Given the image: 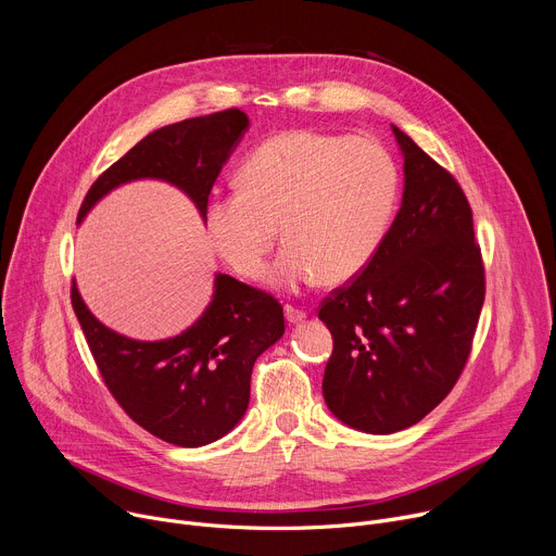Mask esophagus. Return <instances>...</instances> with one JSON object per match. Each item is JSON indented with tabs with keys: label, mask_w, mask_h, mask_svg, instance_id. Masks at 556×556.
I'll use <instances>...</instances> for the list:
<instances>
[{
	"label": "esophagus",
	"mask_w": 556,
	"mask_h": 556,
	"mask_svg": "<svg viewBox=\"0 0 556 556\" xmlns=\"http://www.w3.org/2000/svg\"><path fill=\"white\" fill-rule=\"evenodd\" d=\"M307 316V312L303 309V307H299V305H292V303H288L286 305V319L290 321V324H299V321H303Z\"/></svg>",
	"instance_id": "esophagus-1"
}]
</instances>
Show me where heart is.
Masks as SVG:
<instances>
[{"mask_svg": "<svg viewBox=\"0 0 556 556\" xmlns=\"http://www.w3.org/2000/svg\"><path fill=\"white\" fill-rule=\"evenodd\" d=\"M399 195V167L369 136L307 129L277 134L240 167V189L204 208L215 253L247 279L264 275L279 224L288 242L273 281L299 286L354 279L376 255Z\"/></svg>", "mask_w": 556, "mask_h": 556, "instance_id": "1", "label": "heart"}]
</instances>
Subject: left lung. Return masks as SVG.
Returning <instances> with one entry per match:
<instances>
[{
  "instance_id": "left-lung-1",
  "label": "left lung",
  "mask_w": 556,
  "mask_h": 556,
  "mask_svg": "<svg viewBox=\"0 0 556 556\" xmlns=\"http://www.w3.org/2000/svg\"><path fill=\"white\" fill-rule=\"evenodd\" d=\"M405 155L403 206L371 262L319 305L334 350L330 412L365 433L420 422L457 382L486 294L472 211L459 182L393 127Z\"/></svg>"
}]
</instances>
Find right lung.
<instances>
[{"mask_svg": "<svg viewBox=\"0 0 556 556\" xmlns=\"http://www.w3.org/2000/svg\"><path fill=\"white\" fill-rule=\"evenodd\" d=\"M249 116L224 110L155 129L90 187L76 222L114 187L138 178L167 180L200 208L228 161ZM72 307L94 363L123 412L151 435L176 446H204L242 420L257 356L286 330L281 303L228 275L215 277L211 305L182 334L134 341L105 328L72 281Z\"/></svg>", "mask_w": 556, "mask_h": 556, "instance_id": "add662e5", "label": "right lung"}]
</instances>
